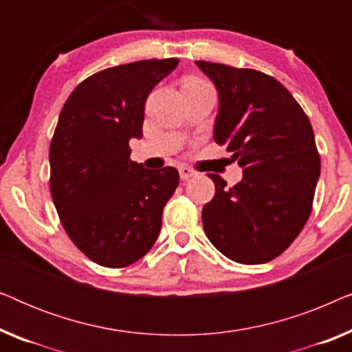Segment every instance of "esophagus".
<instances>
[{
  "label": "esophagus",
  "instance_id": "esophagus-1",
  "mask_svg": "<svg viewBox=\"0 0 352 352\" xmlns=\"http://www.w3.org/2000/svg\"><path fill=\"white\" fill-rule=\"evenodd\" d=\"M195 175V171L192 170V168H189V166H181L179 168V177L182 181H187V179H190L192 176Z\"/></svg>",
  "mask_w": 352,
  "mask_h": 352
}]
</instances>
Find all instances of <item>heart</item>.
I'll use <instances>...</instances> for the list:
<instances>
[{
  "label": "heart",
  "mask_w": 352,
  "mask_h": 352,
  "mask_svg": "<svg viewBox=\"0 0 352 352\" xmlns=\"http://www.w3.org/2000/svg\"><path fill=\"white\" fill-rule=\"evenodd\" d=\"M204 85H208L206 81H204L201 78H195V76H189V78L184 80V83H182V89L184 88H190V86H204Z\"/></svg>",
  "instance_id": "1"
}]
</instances>
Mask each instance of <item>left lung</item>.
I'll return each mask as SVG.
<instances>
[{
    "label": "left lung",
    "mask_w": 352,
    "mask_h": 352,
    "mask_svg": "<svg viewBox=\"0 0 352 352\" xmlns=\"http://www.w3.org/2000/svg\"><path fill=\"white\" fill-rule=\"evenodd\" d=\"M219 94L214 142L232 152L243 179L228 187L208 173L214 197L201 210L206 237L242 264L277 258L305 228L320 175L311 122L271 75L197 60Z\"/></svg>",
    "instance_id": "1"
}]
</instances>
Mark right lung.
<instances>
[{
  "instance_id": "obj_1",
  "label": "right lung",
  "mask_w": 352,
  "mask_h": 352,
  "mask_svg": "<svg viewBox=\"0 0 352 352\" xmlns=\"http://www.w3.org/2000/svg\"><path fill=\"white\" fill-rule=\"evenodd\" d=\"M177 64L170 57L100 70L62 107L50 146L52 201L72 242L99 266H129L152 248L179 184L176 168L146 170L129 158L147 96Z\"/></svg>"
}]
</instances>
